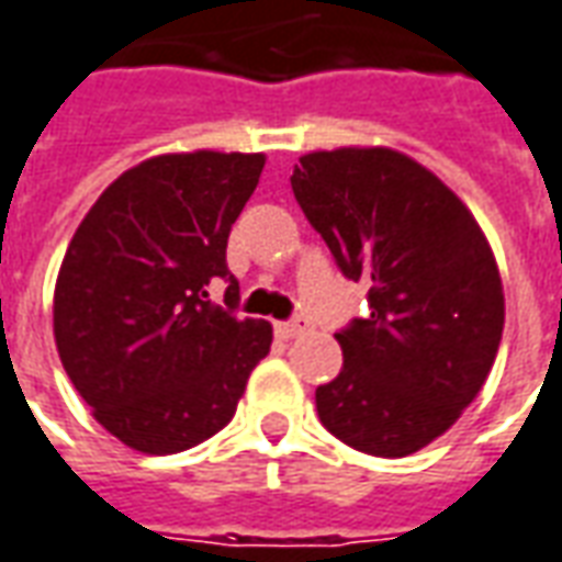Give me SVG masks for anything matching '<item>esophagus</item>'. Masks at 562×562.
I'll return each mask as SVG.
<instances>
[{"mask_svg":"<svg viewBox=\"0 0 562 562\" xmlns=\"http://www.w3.org/2000/svg\"><path fill=\"white\" fill-rule=\"evenodd\" d=\"M307 331V322L304 319H292V322H277V335L285 337V340H292V337L304 335Z\"/></svg>","mask_w":562,"mask_h":562,"instance_id":"esophagus-1","label":"esophagus"}]
</instances>
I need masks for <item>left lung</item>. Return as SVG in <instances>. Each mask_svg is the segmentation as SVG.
I'll use <instances>...</instances> for the list:
<instances>
[{
  "label": "left lung",
  "instance_id": "obj_1",
  "mask_svg": "<svg viewBox=\"0 0 562 562\" xmlns=\"http://www.w3.org/2000/svg\"><path fill=\"white\" fill-rule=\"evenodd\" d=\"M292 191L371 307L335 335L344 368L316 390L322 426L371 457L417 453L499 352L505 294L484 231L435 172L383 145L310 151Z\"/></svg>",
  "mask_w": 562,
  "mask_h": 562
}]
</instances>
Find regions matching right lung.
Wrapping results in <instances>:
<instances>
[{
	"label": "right lung",
	"instance_id": "right-lung-1",
	"mask_svg": "<svg viewBox=\"0 0 562 562\" xmlns=\"http://www.w3.org/2000/svg\"><path fill=\"white\" fill-rule=\"evenodd\" d=\"M265 155L182 151L121 172L81 218L54 285V340L97 423L139 453H179L225 429L270 352L265 319H237L231 225ZM228 282L227 308L209 301Z\"/></svg>",
	"mask_w": 562,
	"mask_h": 562
}]
</instances>
